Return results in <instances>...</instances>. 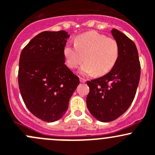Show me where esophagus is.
Returning a JSON list of instances; mask_svg holds the SVG:
<instances>
[{"mask_svg": "<svg viewBox=\"0 0 155 155\" xmlns=\"http://www.w3.org/2000/svg\"><path fill=\"white\" fill-rule=\"evenodd\" d=\"M80 81H81V83H85L87 81H86V79H84V78H80Z\"/></svg>", "mask_w": 155, "mask_h": 155, "instance_id": "esophagus-1", "label": "esophagus"}]
</instances>
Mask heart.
<instances>
[{"mask_svg": "<svg viewBox=\"0 0 155 155\" xmlns=\"http://www.w3.org/2000/svg\"><path fill=\"white\" fill-rule=\"evenodd\" d=\"M63 54L70 68H78L85 59L87 61L80 68L81 74L89 75L96 72L101 76L109 72L117 62L119 46L116 39L91 31L78 36L74 45L67 43Z\"/></svg>", "mask_w": 155, "mask_h": 155, "instance_id": "obj_1", "label": "heart"}]
</instances>
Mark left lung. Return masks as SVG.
<instances>
[{
	"label": "left lung",
	"instance_id": "left-lung-1",
	"mask_svg": "<svg viewBox=\"0 0 155 155\" xmlns=\"http://www.w3.org/2000/svg\"><path fill=\"white\" fill-rule=\"evenodd\" d=\"M119 46V56L105 75L87 81V106L93 117L107 122L122 116L134 98L140 78V63L136 45L119 30H111Z\"/></svg>",
	"mask_w": 155,
	"mask_h": 155
}]
</instances>
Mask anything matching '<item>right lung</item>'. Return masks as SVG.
Returning <instances> with one entry per match:
<instances>
[{
  "label": "right lung",
  "mask_w": 155,
  "mask_h": 155,
  "mask_svg": "<svg viewBox=\"0 0 155 155\" xmlns=\"http://www.w3.org/2000/svg\"><path fill=\"white\" fill-rule=\"evenodd\" d=\"M65 30L39 33L24 48L19 59L18 86L28 109L41 120L63 116L79 78L65 65Z\"/></svg>",
  "instance_id": "obj_1"
}]
</instances>
